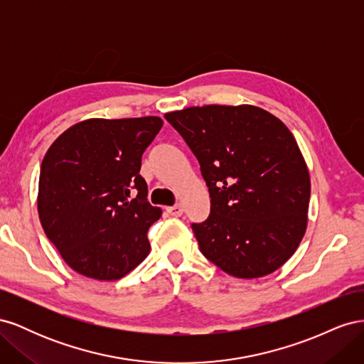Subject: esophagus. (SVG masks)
<instances>
[{
  "instance_id": "obj_1",
  "label": "esophagus",
  "mask_w": 364,
  "mask_h": 364,
  "mask_svg": "<svg viewBox=\"0 0 364 364\" xmlns=\"http://www.w3.org/2000/svg\"><path fill=\"white\" fill-rule=\"evenodd\" d=\"M168 214H171L173 217H181L183 214V208L181 205H174V206H170L167 208Z\"/></svg>"
}]
</instances>
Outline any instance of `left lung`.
Listing matches in <instances>:
<instances>
[{"mask_svg": "<svg viewBox=\"0 0 364 364\" xmlns=\"http://www.w3.org/2000/svg\"><path fill=\"white\" fill-rule=\"evenodd\" d=\"M200 164L211 213L191 228L203 255L235 278L278 270L308 222L310 173L279 118L250 105L165 114Z\"/></svg>", "mask_w": 364, "mask_h": 364, "instance_id": "left-lung-1", "label": "left lung"}]
</instances>
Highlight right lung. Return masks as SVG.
<instances>
[{
	"label": "right lung",
	"mask_w": 364,
	"mask_h": 364,
	"mask_svg": "<svg viewBox=\"0 0 364 364\" xmlns=\"http://www.w3.org/2000/svg\"><path fill=\"white\" fill-rule=\"evenodd\" d=\"M162 124L159 117L85 119L65 130L43 156L39 220L74 272L117 281L149 255V228L162 211L149 203L139 170Z\"/></svg>",
	"instance_id": "1"
}]
</instances>
